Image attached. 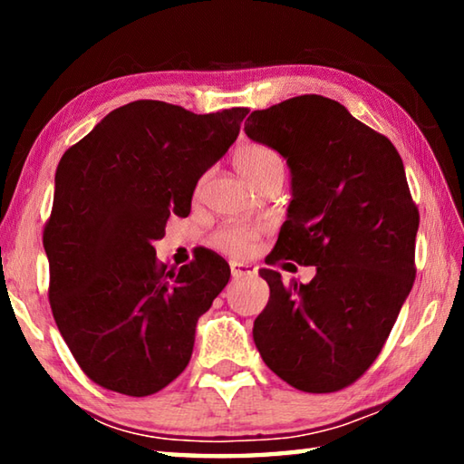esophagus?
<instances>
[{"label":"esophagus","instance_id":"obj_1","mask_svg":"<svg viewBox=\"0 0 464 464\" xmlns=\"http://www.w3.org/2000/svg\"><path fill=\"white\" fill-rule=\"evenodd\" d=\"M256 274V268L251 264H231V276L235 278V280H239V278H246V276H254Z\"/></svg>","mask_w":464,"mask_h":464}]
</instances>
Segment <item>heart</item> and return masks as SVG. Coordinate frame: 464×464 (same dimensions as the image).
<instances>
[{
    "label": "heart",
    "instance_id": "1",
    "mask_svg": "<svg viewBox=\"0 0 464 464\" xmlns=\"http://www.w3.org/2000/svg\"><path fill=\"white\" fill-rule=\"evenodd\" d=\"M235 163L241 169L251 184L257 186L268 176L280 174L285 176V160L282 155L264 143H247L241 145L235 153ZM264 229L260 225H247V223H231L223 225L210 235L208 243L210 247L218 254L229 257H246L254 251L257 239L262 237Z\"/></svg>",
    "mask_w": 464,
    "mask_h": 464
}]
</instances>
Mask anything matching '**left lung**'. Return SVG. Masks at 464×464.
Here are the masks:
<instances>
[{
  "label": "left lung",
  "mask_w": 464,
  "mask_h": 464,
  "mask_svg": "<svg viewBox=\"0 0 464 464\" xmlns=\"http://www.w3.org/2000/svg\"><path fill=\"white\" fill-rule=\"evenodd\" d=\"M246 135L286 157L293 200L270 264L315 266L309 285L264 268L270 298L254 324L262 360L290 387L356 382L395 325L415 280L420 210L401 155L340 102L317 93L254 110Z\"/></svg>",
  "instance_id": "obj_1"
}]
</instances>
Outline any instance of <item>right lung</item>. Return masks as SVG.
<instances>
[{"label":"right lung","mask_w":464,"mask_h":464,"mask_svg":"<svg viewBox=\"0 0 464 464\" xmlns=\"http://www.w3.org/2000/svg\"><path fill=\"white\" fill-rule=\"evenodd\" d=\"M247 112L137 100L63 153L43 233L49 303L75 362L100 387L147 397L190 362L196 324L229 282V264L202 249L168 268L153 241L171 215L190 213L200 176Z\"/></svg>","instance_id":"right-lung-1"}]
</instances>
